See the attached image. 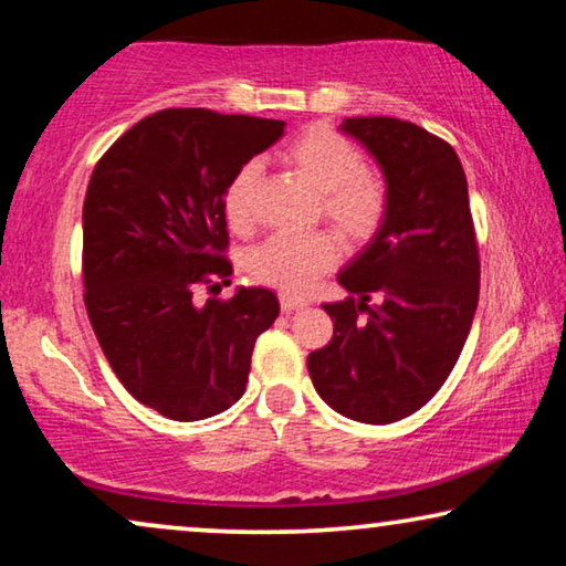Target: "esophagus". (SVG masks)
<instances>
[{"mask_svg":"<svg viewBox=\"0 0 566 566\" xmlns=\"http://www.w3.org/2000/svg\"><path fill=\"white\" fill-rule=\"evenodd\" d=\"M281 306H283L285 314H293V312H298V308L308 306V301L301 298V296H289V293H283V296H281Z\"/></svg>","mask_w":566,"mask_h":566,"instance_id":"obj_1","label":"esophagus"}]
</instances>
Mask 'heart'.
<instances>
[{"label":"heart","instance_id":"b5f03b06","mask_svg":"<svg viewBox=\"0 0 566 566\" xmlns=\"http://www.w3.org/2000/svg\"><path fill=\"white\" fill-rule=\"evenodd\" d=\"M277 159L304 177L319 192V216L350 244H366L384 227L389 213V185L366 169V154L350 138L329 126H308L289 138ZM260 177L258 165L237 169L223 192V213L234 231L252 227V190ZM339 244L327 231L304 237L275 234L254 247L247 270L254 281L289 293H304L322 273L337 265Z\"/></svg>","mask_w":566,"mask_h":566}]
</instances>
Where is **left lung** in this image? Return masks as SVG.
<instances>
[{
	"instance_id": "8db88e82",
	"label": "left lung",
	"mask_w": 566,
	"mask_h": 566,
	"mask_svg": "<svg viewBox=\"0 0 566 566\" xmlns=\"http://www.w3.org/2000/svg\"><path fill=\"white\" fill-rule=\"evenodd\" d=\"M343 130L374 154L391 200L337 277L350 296L324 304L335 335L308 355V376L335 412L386 424L428 405L459 360L479 304L476 231L451 144L384 115Z\"/></svg>"
}]
</instances>
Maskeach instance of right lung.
Masks as SVG:
<instances>
[{"mask_svg":"<svg viewBox=\"0 0 566 566\" xmlns=\"http://www.w3.org/2000/svg\"><path fill=\"white\" fill-rule=\"evenodd\" d=\"M283 120L167 107L128 128L84 198V306L107 363L142 405L206 420L244 394L254 339L281 314L275 293L229 285L223 192L283 136Z\"/></svg>","mask_w":566,"mask_h":566,"instance_id":"1","label":"right lung"}]
</instances>
